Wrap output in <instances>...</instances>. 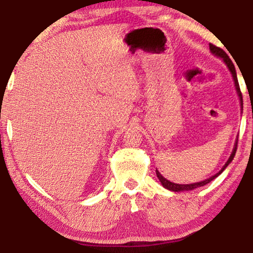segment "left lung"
Instances as JSON below:
<instances>
[{"label":"left lung","mask_w":253,"mask_h":253,"mask_svg":"<svg viewBox=\"0 0 253 253\" xmlns=\"http://www.w3.org/2000/svg\"><path fill=\"white\" fill-rule=\"evenodd\" d=\"M210 50H211V52H212V54L214 55V56L220 57V58H221V59L223 60V62L226 63V65L228 66L230 73H232V76H233V79H234V83H235V87H236L238 97H240L241 108H242V110H243V98H242V92H241V89H240V84H238V81H237L236 70H235V66H234V64H233V62H232V59L229 58V56L227 55L226 52L223 51L221 48L216 47V45L212 44V43H210ZM237 142H238V137H237L236 142H235V145H234V149H233L232 155H230L229 159H228V161H227V163L225 164V165H223L222 169H220V172L214 174V175L211 176V177H209V179H206V180H204V181H201V182L189 183V184H177V183H173V182H170V181L166 180L165 177H164V176L162 175V174L158 172L157 169H156V174H157V177L159 179V181H161V183L163 184L164 188H166V189H169V190H170V191H175V193H179V191L193 190V189H196V188H198V187H203V186H205V184H208L209 182H211V181H212L213 179H215L216 176H219L220 174H221V173L223 172V170H225L226 167L228 166L229 164L233 162L234 156H235V154H236V150H237Z\"/></svg>","instance_id":"1"}]
</instances>
